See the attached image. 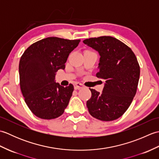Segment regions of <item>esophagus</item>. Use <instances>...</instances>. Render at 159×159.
Here are the masks:
<instances>
[{"instance_id":"1","label":"esophagus","mask_w":159,"mask_h":159,"mask_svg":"<svg viewBox=\"0 0 159 159\" xmlns=\"http://www.w3.org/2000/svg\"><path fill=\"white\" fill-rule=\"evenodd\" d=\"M74 89H80L83 88V85H82L81 83H76L74 85Z\"/></svg>"}]
</instances>
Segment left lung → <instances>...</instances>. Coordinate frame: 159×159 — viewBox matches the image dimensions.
<instances>
[{"label":"left lung","instance_id":"obj_1","mask_svg":"<svg viewBox=\"0 0 159 159\" xmlns=\"http://www.w3.org/2000/svg\"><path fill=\"white\" fill-rule=\"evenodd\" d=\"M83 43L98 52L96 76L105 80L102 93L89 89V113L102 121L116 120L126 112L136 94L140 76L136 56L129 47L113 37L89 38Z\"/></svg>","mask_w":159,"mask_h":159}]
</instances>
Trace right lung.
Listing matches in <instances>:
<instances>
[{
  "label": "right lung",
  "instance_id": "1",
  "mask_svg": "<svg viewBox=\"0 0 159 159\" xmlns=\"http://www.w3.org/2000/svg\"><path fill=\"white\" fill-rule=\"evenodd\" d=\"M80 42L50 37L33 43L23 53L19 63L20 89L37 117L55 119L68 105L74 86L60 85L55 82V75L58 70L65 69L70 53Z\"/></svg>",
  "mask_w": 159,
  "mask_h": 159
}]
</instances>
